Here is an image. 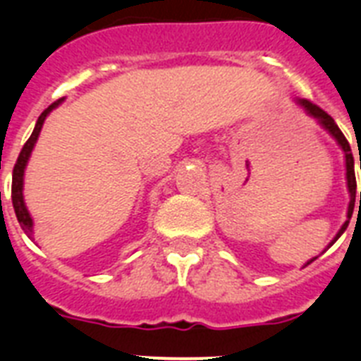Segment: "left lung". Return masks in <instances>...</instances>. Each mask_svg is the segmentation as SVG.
Here are the masks:
<instances>
[{"instance_id": "left-lung-1", "label": "left lung", "mask_w": 361, "mask_h": 361, "mask_svg": "<svg viewBox=\"0 0 361 361\" xmlns=\"http://www.w3.org/2000/svg\"><path fill=\"white\" fill-rule=\"evenodd\" d=\"M298 104H300V106H302V109L305 110L309 116H313L314 120L319 121V123L322 125V127H324V129L328 130L331 136H334V138H336L337 144H339L343 152H345V166H347V187H348V192H350V204H348V214H347L348 219L345 221V225L341 226V231L337 232V236L334 238V241H336L337 238L341 236L343 232L347 231L348 221H350V217H353L354 202H356V197H358V195H356V174H354L353 149H350V144H348V140L345 138V135L341 133V129L337 127V123L334 121V118H331L328 112H324V110L320 109V106H317V104L311 103V101H307V99H298ZM360 170H361V157H360ZM360 206H361V191H360ZM334 241H331V243H334ZM331 243H330V245H331ZM314 258H317V257H314ZM314 258H311L307 264L313 262ZM307 264H305V266H307Z\"/></svg>"}]
</instances>
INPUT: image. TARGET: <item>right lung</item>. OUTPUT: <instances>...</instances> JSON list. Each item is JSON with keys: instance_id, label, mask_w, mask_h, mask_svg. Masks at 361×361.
<instances>
[{"instance_id": "obj_1", "label": "right lung", "mask_w": 361, "mask_h": 361, "mask_svg": "<svg viewBox=\"0 0 361 361\" xmlns=\"http://www.w3.org/2000/svg\"><path fill=\"white\" fill-rule=\"evenodd\" d=\"M59 103H61V99L50 104V106H48L41 116H39V120H37L35 123V129H33L31 136L27 138L24 147H22V152H20L18 159H16V164H14V169H13V191H11V197H13V208H14V214H16V219H18L20 226H22V231H24L30 238L33 236V219H31L30 212H27V208H25L24 195H22V187H24V170H25V164H27V159H30L31 155V149H33L37 138H39L42 123H44V120H47V116L50 114V112H52Z\"/></svg>"}]
</instances>
